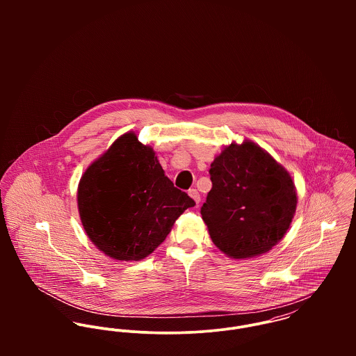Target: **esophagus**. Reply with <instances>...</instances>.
Listing matches in <instances>:
<instances>
[{
  "label": "esophagus",
  "mask_w": 356,
  "mask_h": 356,
  "mask_svg": "<svg viewBox=\"0 0 356 356\" xmlns=\"http://www.w3.org/2000/svg\"><path fill=\"white\" fill-rule=\"evenodd\" d=\"M188 193H189V196L195 200V203H200V195H199L197 189H189V192H188Z\"/></svg>",
  "instance_id": "34e87169"
}]
</instances>
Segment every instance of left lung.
Instances as JSON below:
<instances>
[{
    "mask_svg": "<svg viewBox=\"0 0 356 356\" xmlns=\"http://www.w3.org/2000/svg\"><path fill=\"white\" fill-rule=\"evenodd\" d=\"M202 216L212 243L233 259L270 251L289 229L296 188L289 172L254 143L232 144L211 163Z\"/></svg>",
    "mask_w": 356,
    "mask_h": 356,
    "instance_id": "obj_1",
    "label": "left lung"
}]
</instances>
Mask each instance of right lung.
<instances>
[{
  "instance_id": "add662e5",
  "label": "right lung",
  "mask_w": 356,
  "mask_h": 356,
  "mask_svg": "<svg viewBox=\"0 0 356 356\" xmlns=\"http://www.w3.org/2000/svg\"><path fill=\"white\" fill-rule=\"evenodd\" d=\"M195 204L164 175L152 148L134 133L119 137L89 165L78 188L86 234L116 260L152 254L181 213Z\"/></svg>"
}]
</instances>
